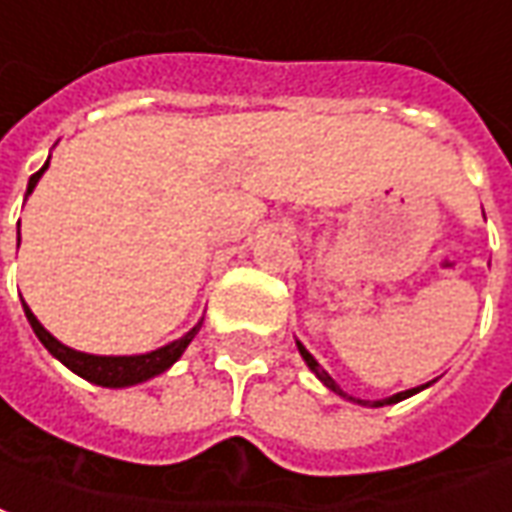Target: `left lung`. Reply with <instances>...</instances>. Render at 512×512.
Wrapping results in <instances>:
<instances>
[{"instance_id":"8db88e82","label":"left lung","mask_w":512,"mask_h":512,"mask_svg":"<svg viewBox=\"0 0 512 512\" xmlns=\"http://www.w3.org/2000/svg\"><path fill=\"white\" fill-rule=\"evenodd\" d=\"M297 347H300V355H303V358H306V364L311 366V372H314V375H317V378H320L322 383H325V386H328V389L336 391V394H342V397H347V394H344V391L339 389V386H336V380H333L331 375H328V372H325V369H322V366L317 364V361H314V355L308 353L306 347H303V344H300V342H297ZM424 386H427V383H424ZM424 386H419V389L400 391V394H394V397H389V400H380V402H375V405H391V402H400V400H405V397H411V394H416V391H422ZM347 400H355V397H347ZM355 402H361V400H355ZM364 405H369V402H364Z\"/></svg>"}]
</instances>
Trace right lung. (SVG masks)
Here are the masks:
<instances>
[{
    "label": "right lung",
    "mask_w": 512,
    "mask_h": 512,
    "mask_svg": "<svg viewBox=\"0 0 512 512\" xmlns=\"http://www.w3.org/2000/svg\"><path fill=\"white\" fill-rule=\"evenodd\" d=\"M46 168H49V162H46L38 173H32L27 195H30L32 187L38 184V179H41ZM18 239H21V234H18ZM24 314H27V320H30L35 336L41 339L43 347H46L54 358H60V361H63L71 372H76L79 378L90 380V383H99V386H110V389L134 386V383H143V380L154 378L159 372H165L173 361H179L181 353L187 350V344L195 339V333L201 328V325H198V328H192L187 336H181L179 342L168 344V347H159V350L146 355H88L76 353L71 347H65V344L57 342L52 333L46 331L41 322L35 320V314H32L27 303H24Z\"/></svg>",
    "instance_id": "1"
}]
</instances>
